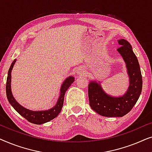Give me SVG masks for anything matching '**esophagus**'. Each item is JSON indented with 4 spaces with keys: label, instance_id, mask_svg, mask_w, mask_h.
Segmentation results:
<instances>
[{
    "label": "esophagus",
    "instance_id": "34e87169",
    "mask_svg": "<svg viewBox=\"0 0 152 152\" xmlns=\"http://www.w3.org/2000/svg\"><path fill=\"white\" fill-rule=\"evenodd\" d=\"M76 72L78 75H82L84 74V70L82 68H77Z\"/></svg>",
    "mask_w": 152,
    "mask_h": 152
}]
</instances>
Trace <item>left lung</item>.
I'll use <instances>...</instances> for the list:
<instances>
[{"mask_svg": "<svg viewBox=\"0 0 152 152\" xmlns=\"http://www.w3.org/2000/svg\"><path fill=\"white\" fill-rule=\"evenodd\" d=\"M118 42L121 46L117 50L125 62L129 77L126 92L122 96L114 97L104 91L99 81L91 80L88 84V98L91 109L105 117L125 115L136 104L142 91V80L140 65L132 45L125 39H120Z\"/></svg>", "mask_w": 152, "mask_h": 152, "instance_id": "1", "label": "left lung"}]
</instances>
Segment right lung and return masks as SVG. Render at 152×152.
Segmentation results:
<instances>
[{
	"label": "right lung",
	"instance_id": "obj_1",
	"mask_svg": "<svg viewBox=\"0 0 152 152\" xmlns=\"http://www.w3.org/2000/svg\"><path fill=\"white\" fill-rule=\"evenodd\" d=\"M16 59H14L12 62L9 70H8L7 77V83H6V94L8 101L10 103V104L12 106V107L20 114L22 117L29 121L31 123L36 124H41L45 122L50 121L54 118H55L59 115V113L61 112L62 107L64 104V99L65 93L68 88H69L72 83H73L75 81V78L73 76H69L62 83L61 88H60V93L59 98L56 103V104L51 109L44 110V111H32L29 110L26 108H25L17 102V101L14 99V97L12 95L11 90V78H12V70L14 67V65L15 64Z\"/></svg>",
	"mask_w": 152,
	"mask_h": 152
}]
</instances>
